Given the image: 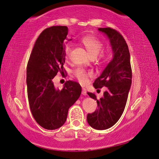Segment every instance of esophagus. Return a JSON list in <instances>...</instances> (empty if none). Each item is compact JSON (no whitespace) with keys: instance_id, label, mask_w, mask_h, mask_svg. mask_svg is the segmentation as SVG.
Wrapping results in <instances>:
<instances>
[{"instance_id":"34e87169","label":"esophagus","mask_w":159,"mask_h":159,"mask_svg":"<svg viewBox=\"0 0 159 159\" xmlns=\"http://www.w3.org/2000/svg\"><path fill=\"white\" fill-rule=\"evenodd\" d=\"M82 95H87V91L85 89H82Z\"/></svg>"}]
</instances>
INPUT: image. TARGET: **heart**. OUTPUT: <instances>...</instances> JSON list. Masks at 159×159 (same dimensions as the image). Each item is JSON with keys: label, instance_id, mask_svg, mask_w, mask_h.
Returning a JSON list of instances; mask_svg holds the SVG:
<instances>
[{"label": "heart", "instance_id": "heart-1", "mask_svg": "<svg viewBox=\"0 0 159 159\" xmlns=\"http://www.w3.org/2000/svg\"><path fill=\"white\" fill-rule=\"evenodd\" d=\"M82 44L84 45L91 57L98 56L103 49V44L100 41L93 36H85L81 39ZM72 51V44L68 43L64 47V57L66 59H69ZM75 75L78 80L81 83L85 84L87 81L89 74L85 70L79 69L75 71Z\"/></svg>", "mask_w": 159, "mask_h": 159}]
</instances>
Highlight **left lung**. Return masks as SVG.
I'll list each match as a JSON object with an SVG mask.
<instances>
[{
	"instance_id": "left-lung-1",
	"label": "left lung",
	"mask_w": 159,
	"mask_h": 159,
	"mask_svg": "<svg viewBox=\"0 0 159 159\" xmlns=\"http://www.w3.org/2000/svg\"><path fill=\"white\" fill-rule=\"evenodd\" d=\"M98 30L109 39L113 57L93 83L95 89L107 88L103 96L98 100L94 93H88L90 98L97 100L98 108L94 112L88 114L87 121L94 129L103 130L112 127L124 112L132 74L129 48L124 37L110 27L98 28Z\"/></svg>"
}]
</instances>
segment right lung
Masks as SVG:
<instances>
[{"label": "right lung", "mask_w": 159, "mask_h": 159, "mask_svg": "<svg viewBox=\"0 0 159 159\" xmlns=\"http://www.w3.org/2000/svg\"><path fill=\"white\" fill-rule=\"evenodd\" d=\"M68 30L66 26H52L42 31L27 63L30 108L36 122L46 129H56L64 124L69 107L81 93V86L77 82L68 80L61 90L55 88L53 83L58 72H65L64 43Z\"/></svg>", "instance_id": "right-lung-1"}]
</instances>
